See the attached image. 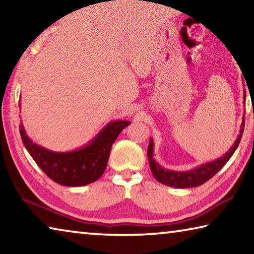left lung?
Instances as JSON below:
<instances>
[{
	"label": "left lung",
	"mask_w": 254,
	"mask_h": 254,
	"mask_svg": "<svg viewBox=\"0 0 254 254\" xmlns=\"http://www.w3.org/2000/svg\"><path fill=\"white\" fill-rule=\"evenodd\" d=\"M244 102H246V91H244ZM244 124H246V118H242V124H241L240 128V134L238 139L235 140L234 144L230 148L224 156L216 159L204 165H200L197 168H194L188 171H175L169 170L159 165V163L153 159V140L150 137V142L148 147V159H149V165L150 169L153 177L156 178L159 183H161L166 186L175 187V188H191L197 187L203 185L204 183L207 182L213 176L216 175L223 167L225 166V163L230 160V158L233 156V153L236 149H238L241 137H242L243 131H244Z\"/></svg>",
	"instance_id": "8db88e82"
}]
</instances>
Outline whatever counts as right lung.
Masks as SVG:
<instances>
[{
  "instance_id": "1",
  "label": "right lung",
  "mask_w": 254,
  "mask_h": 254,
  "mask_svg": "<svg viewBox=\"0 0 254 254\" xmlns=\"http://www.w3.org/2000/svg\"><path fill=\"white\" fill-rule=\"evenodd\" d=\"M21 106V104H20ZM130 121H112L83 148L68 152H56L34 143L20 124V134L25 149L41 170L63 186L79 187L96 180L104 174L112 144Z\"/></svg>"
}]
</instances>
